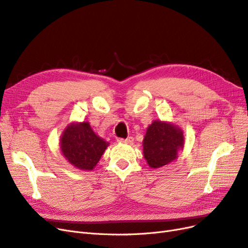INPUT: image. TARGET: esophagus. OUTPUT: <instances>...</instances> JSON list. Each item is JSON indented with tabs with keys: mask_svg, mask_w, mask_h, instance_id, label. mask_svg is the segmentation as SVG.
<instances>
[{
	"mask_svg": "<svg viewBox=\"0 0 248 248\" xmlns=\"http://www.w3.org/2000/svg\"><path fill=\"white\" fill-rule=\"evenodd\" d=\"M119 142H124V143H128V144H131L133 142V138L132 136H128L127 139H118L117 140Z\"/></svg>",
	"mask_w": 248,
	"mask_h": 248,
	"instance_id": "esophagus-1",
	"label": "esophagus"
}]
</instances>
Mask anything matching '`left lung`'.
<instances>
[{
  "label": "left lung",
  "mask_w": 248,
  "mask_h": 248,
  "mask_svg": "<svg viewBox=\"0 0 248 248\" xmlns=\"http://www.w3.org/2000/svg\"><path fill=\"white\" fill-rule=\"evenodd\" d=\"M184 134L176 126L154 121L143 139V156L152 168H160L176 159L183 148Z\"/></svg>",
  "instance_id": "obj_1"
}]
</instances>
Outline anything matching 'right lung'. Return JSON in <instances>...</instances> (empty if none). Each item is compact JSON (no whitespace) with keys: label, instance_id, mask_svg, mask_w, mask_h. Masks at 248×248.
Returning a JSON list of instances; mask_svg holds the SVG:
<instances>
[{"label":"right lung","instance_id":"add662e5","mask_svg":"<svg viewBox=\"0 0 248 248\" xmlns=\"http://www.w3.org/2000/svg\"><path fill=\"white\" fill-rule=\"evenodd\" d=\"M108 143L97 136L88 122L72 124L62 136V151L75 167L92 170L97 164Z\"/></svg>","mask_w":248,"mask_h":248}]
</instances>
